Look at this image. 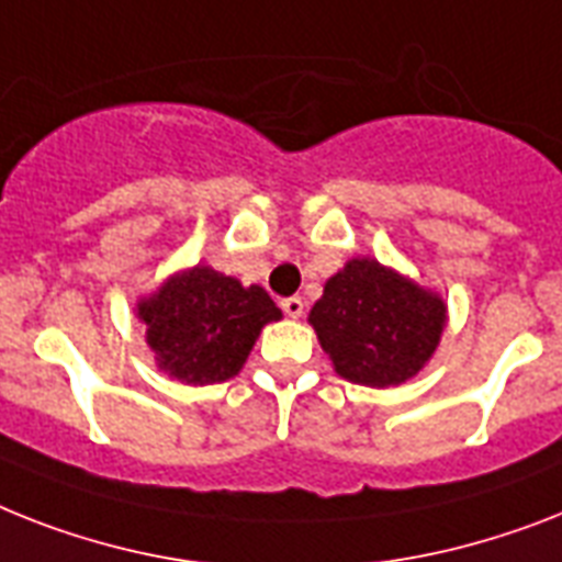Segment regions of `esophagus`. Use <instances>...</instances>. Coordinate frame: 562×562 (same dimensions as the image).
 Here are the masks:
<instances>
[{
  "instance_id": "obj_1",
  "label": "esophagus",
  "mask_w": 562,
  "mask_h": 562,
  "mask_svg": "<svg viewBox=\"0 0 562 562\" xmlns=\"http://www.w3.org/2000/svg\"><path fill=\"white\" fill-rule=\"evenodd\" d=\"M280 305H282V312L289 314V317H294V321H296V317H303L305 305H303V300H300V296H285Z\"/></svg>"
}]
</instances>
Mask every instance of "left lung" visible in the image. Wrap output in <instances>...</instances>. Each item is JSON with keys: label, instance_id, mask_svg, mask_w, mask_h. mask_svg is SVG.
Instances as JSON below:
<instances>
[{"label": "left lung", "instance_id": "obj_1", "mask_svg": "<svg viewBox=\"0 0 562 562\" xmlns=\"http://www.w3.org/2000/svg\"><path fill=\"white\" fill-rule=\"evenodd\" d=\"M308 323L335 372L352 384L398 386L432 358L447 323L439 294L378 259H349L326 282Z\"/></svg>", "mask_w": 562, "mask_h": 562}]
</instances>
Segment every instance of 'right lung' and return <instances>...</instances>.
I'll return each mask as SVG.
<instances>
[{
	"label": "right lung",
	"instance_id": "obj_1",
	"mask_svg": "<svg viewBox=\"0 0 562 562\" xmlns=\"http://www.w3.org/2000/svg\"><path fill=\"white\" fill-rule=\"evenodd\" d=\"M280 317L266 289H245L207 266L176 273L138 303L158 369L193 386L239 375L262 326Z\"/></svg>",
	"mask_w": 562,
	"mask_h": 562
}]
</instances>
